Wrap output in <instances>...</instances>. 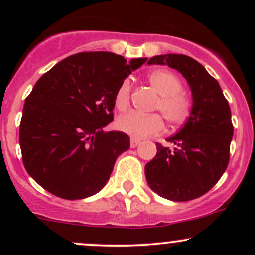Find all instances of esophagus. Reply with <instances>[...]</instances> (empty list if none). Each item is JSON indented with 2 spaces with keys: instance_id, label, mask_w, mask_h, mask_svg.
<instances>
[{
  "instance_id": "esophagus-1",
  "label": "esophagus",
  "mask_w": 255,
  "mask_h": 255,
  "mask_svg": "<svg viewBox=\"0 0 255 255\" xmlns=\"http://www.w3.org/2000/svg\"><path fill=\"white\" fill-rule=\"evenodd\" d=\"M140 142H141V141H140L139 139H135V137H131V139H130V147H133V148L136 147V146L139 145Z\"/></svg>"
}]
</instances>
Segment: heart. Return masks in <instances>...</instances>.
Segmentation results:
<instances>
[{
    "instance_id": "heart-1",
    "label": "heart",
    "mask_w": 255,
    "mask_h": 255,
    "mask_svg": "<svg viewBox=\"0 0 255 255\" xmlns=\"http://www.w3.org/2000/svg\"><path fill=\"white\" fill-rule=\"evenodd\" d=\"M148 81L159 93V99L154 109L159 110L170 126L182 125L192 110V99L182 90V81L175 73L166 69H158L148 74ZM131 85L128 79L120 84L115 92L114 103L119 110L127 109L130 103ZM116 127L135 139H144L160 133L164 128V121L158 114L142 115L130 111L120 116Z\"/></svg>"
}]
</instances>
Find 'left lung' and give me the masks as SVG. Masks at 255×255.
I'll return each instance as SVG.
<instances>
[{"label": "left lung", "mask_w": 255, "mask_h": 255, "mask_svg": "<svg viewBox=\"0 0 255 255\" xmlns=\"http://www.w3.org/2000/svg\"><path fill=\"white\" fill-rule=\"evenodd\" d=\"M147 64H168L186 78L193 107L183 127L166 141L157 142V154L145 165L148 186L172 201L197 199L218 182L229 163L234 127L228 101L218 81L203 64L186 55H158Z\"/></svg>", "instance_id": "8db88e82"}]
</instances>
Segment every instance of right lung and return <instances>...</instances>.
Instances as JSON below:
<instances>
[{
    "label": "right lung",
    "mask_w": 255,
    "mask_h": 255,
    "mask_svg": "<svg viewBox=\"0 0 255 255\" xmlns=\"http://www.w3.org/2000/svg\"><path fill=\"white\" fill-rule=\"evenodd\" d=\"M146 61L79 52L39 78L25 101L19 141L26 171L45 191L78 200L105 186L130 141L103 127L114 120L120 84Z\"/></svg>",
    "instance_id": "obj_1"
}]
</instances>
